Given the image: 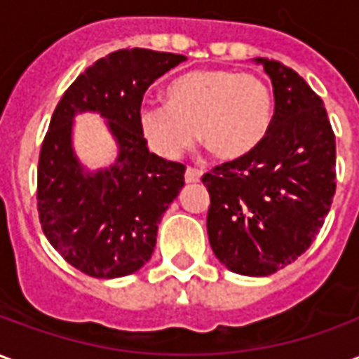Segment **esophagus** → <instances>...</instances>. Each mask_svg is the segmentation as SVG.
<instances>
[{
    "mask_svg": "<svg viewBox=\"0 0 359 359\" xmlns=\"http://www.w3.org/2000/svg\"><path fill=\"white\" fill-rule=\"evenodd\" d=\"M202 177V171H198L194 167H187V172H184V180L187 182H198Z\"/></svg>",
    "mask_w": 359,
    "mask_h": 359,
    "instance_id": "34e87169",
    "label": "esophagus"
}]
</instances>
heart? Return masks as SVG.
<instances>
[{"label":"heart","mask_w":359,"mask_h":359,"mask_svg":"<svg viewBox=\"0 0 359 359\" xmlns=\"http://www.w3.org/2000/svg\"><path fill=\"white\" fill-rule=\"evenodd\" d=\"M169 102H144L138 128L148 148L177 159L198 138L219 157L248 154L267 133L273 95L257 74L200 69L179 76L167 90Z\"/></svg>","instance_id":"1"}]
</instances>
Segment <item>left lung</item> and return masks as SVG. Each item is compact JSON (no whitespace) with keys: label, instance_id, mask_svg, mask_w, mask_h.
Listing matches in <instances>:
<instances>
[{"label":"left lung","instance_id":"obj_1","mask_svg":"<svg viewBox=\"0 0 359 359\" xmlns=\"http://www.w3.org/2000/svg\"><path fill=\"white\" fill-rule=\"evenodd\" d=\"M275 113L248 154L202 177L208 234L219 262L250 277L283 269L319 234L337 190V142L323 100L290 67L257 57Z\"/></svg>","mask_w":359,"mask_h":359}]
</instances>
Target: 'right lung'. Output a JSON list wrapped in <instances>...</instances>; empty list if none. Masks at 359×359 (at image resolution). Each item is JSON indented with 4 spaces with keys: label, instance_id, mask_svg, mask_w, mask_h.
I'll return each instance as SVG.
<instances>
[{
    "label": "right lung",
    "instance_id": "right-lung-1",
    "mask_svg": "<svg viewBox=\"0 0 359 359\" xmlns=\"http://www.w3.org/2000/svg\"><path fill=\"white\" fill-rule=\"evenodd\" d=\"M167 51L126 48L97 59L61 95L38 161L40 225L65 262L95 278L130 275L156 248L157 225L184 187L187 167L151 154L138 128L149 84L184 61ZM110 118L118 163L84 175L70 148L74 112Z\"/></svg>",
    "mask_w": 359,
    "mask_h": 359
}]
</instances>
